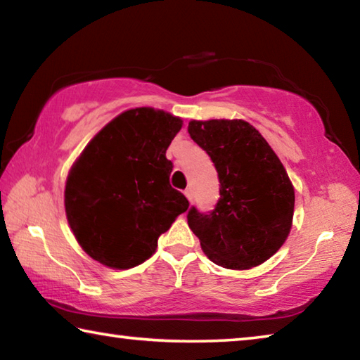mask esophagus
I'll return each mask as SVG.
<instances>
[{
  "mask_svg": "<svg viewBox=\"0 0 360 360\" xmlns=\"http://www.w3.org/2000/svg\"><path fill=\"white\" fill-rule=\"evenodd\" d=\"M184 195L187 197V200L191 202V200H192V189H186V191H184Z\"/></svg>",
  "mask_w": 360,
  "mask_h": 360,
  "instance_id": "obj_1",
  "label": "esophagus"
}]
</instances>
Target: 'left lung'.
<instances>
[{
    "label": "left lung",
    "mask_w": 360,
    "mask_h": 360,
    "mask_svg": "<svg viewBox=\"0 0 360 360\" xmlns=\"http://www.w3.org/2000/svg\"><path fill=\"white\" fill-rule=\"evenodd\" d=\"M191 138L219 178L210 213L189 210L187 222L205 255L226 269H252L278 252L293 222L295 189L276 152L245 120H192Z\"/></svg>",
    "instance_id": "1"
}]
</instances>
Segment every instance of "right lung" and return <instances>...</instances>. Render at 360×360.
<instances>
[{"instance_id": "right-lung-1", "label": "right lung", "mask_w": 360, "mask_h": 360, "mask_svg": "<svg viewBox=\"0 0 360 360\" xmlns=\"http://www.w3.org/2000/svg\"><path fill=\"white\" fill-rule=\"evenodd\" d=\"M182 120L152 107L120 113L72 165L65 182L68 226L84 252L112 269L155 253L157 240L189 202L169 184L167 149Z\"/></svg>"}]
</instances>
